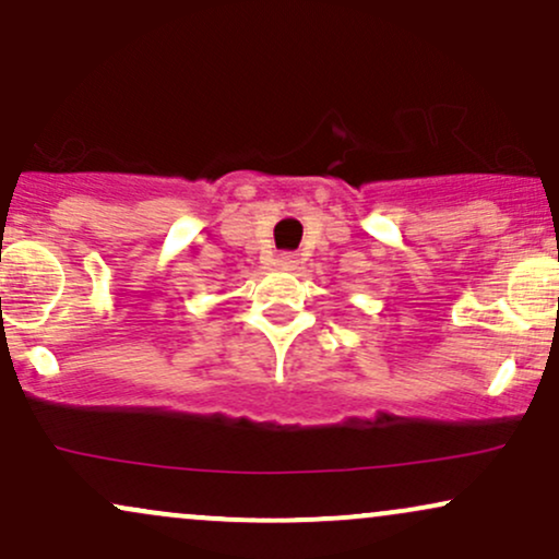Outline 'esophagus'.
I'll use <instances>...</instances> for the list:
<instances>
[{
  "label": "esophagus",
  "mask_w": 559,
  "mask_h": 559,
  "mask_svg": "<svg viewBox=\"0 0 559 559\" xmlns=\"http://www.w3.org/2000/svg\"><path fill=\"white\" fill-rule=\"evenodd\" d=\"M299 265V254H294V252H284L278 258V267H284V271H294V267Z\"/></svg>",
  "instance_id": "esophagus-1"
}]
</instances>
